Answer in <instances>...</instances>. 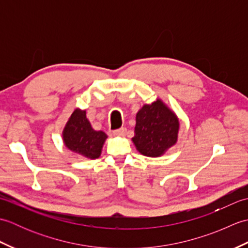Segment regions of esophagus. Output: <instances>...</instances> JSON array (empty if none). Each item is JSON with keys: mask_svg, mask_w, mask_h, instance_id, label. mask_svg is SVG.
I'll list each match as a JSON object with an SVG mask.
<instances>
[{"mask_svg": "<svg viewBox=\"0 0 248 248\" xmlns=\"http://www.w3.org/2000/svg\"><path fill=\"white\" fill-rule=\"evenodd\" d=\"M125 131H127V130H125V128H120V129L115 130L113 134L116 135V136H124L125 134Z\"/></svg>", "mask_w": 248, "mask_h": 248, "instance_id": "obj_1", "label": "esophagus"}]
</instances>
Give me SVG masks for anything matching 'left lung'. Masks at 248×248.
I'll return each instance as SVG.
<instances>
[{
    "instance_id": "1",
    "label": "left lung",
    "mask_w": 248,
    "mask_h": 248,
    "mask_svg": "<svg viewBox=\"0 0 248 248\" xmlns=\"http://www.w3.org/2000/svg\"><path fill=\"white\" fill-rule=\"evenodd\" d=\"M179 125L177 115L157 99L151 104H144L136 114L132 141L143 155L161 156L177 143Z\"/></svg>"
}]
</instances>
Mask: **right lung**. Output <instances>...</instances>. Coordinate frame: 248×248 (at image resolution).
<instances>
[{"label": "right lung", "instance_id": "obj_1", "mask_svg": "<svg viewBox=\"0 0 248 248\" xmlns=\"http://www.w3.org/2000/svg\"><path fill=\"white\" fill-rule=\"evenodd\" d=\"M107 134L102 131H94L86 117V110L76 108L68 119L62 131V140L68 149L87 159H97Z\"/></svg>", "mask_w": 248, "mask_h": 248}]
</instances>
